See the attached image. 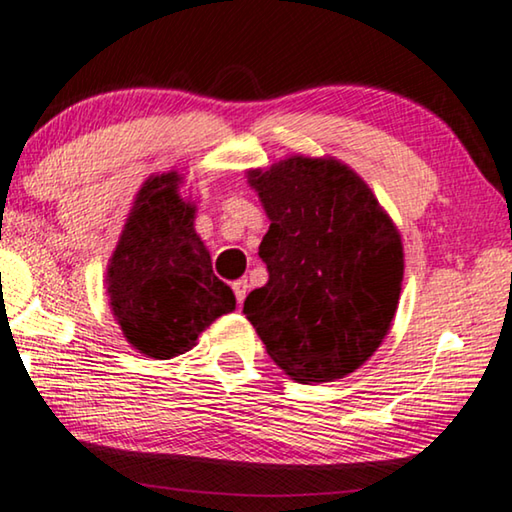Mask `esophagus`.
Returning a JSON list of instances; mask_svg holds the SVG:
<instances>
[{
	"mask_svg": "<svg viewBox=\"0 0 512 512\" xmlns=\"http://www.w3.org/2000/svg\"><path fill=\"white\" fill-rule=\"evenodd\" d=\"M232 289H234L236 301L243 303V299H246V294H248V280H236L234 285H232Z\"/></svg>",
	"mask_w": 512,
	"mask_h": 512,
	"instance_id": "esophagus-1",
	"label": "esophagus"
}]
</instances>
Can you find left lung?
Masks as SVG:
<instances>
[{"label":"left lung","instance_id":"left-lung-1","mask_svg":"<svg viewBox=\"0 0 512 512\" xmlns=\"http://www.w3.org/2000/svg\"><path fill=\"white\" fill-rule=\"evenodd\" d=\"M269 232V280L243 303L266 352L296 381H331L377 352L402 285V243L356 172L338 160L287 158L250 174Z\"/></svg>","mask_w":512,"mask_h":512}]
</instances>
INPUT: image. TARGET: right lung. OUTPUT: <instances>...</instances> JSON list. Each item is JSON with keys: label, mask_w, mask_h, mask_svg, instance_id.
<instances>
[{"label": "right lung", "mask_w": 512, "mask_h": 512, "mask_svg": "<svg viewBox=\"0 0 512 512\" xmlns=\"http://www.w3.org/2000/svg\"><path fill=\"white\" fill-rule=\"evenodd\" d=\"M179 174L144 183L114 250L108 292L126 340L151 358L188 352L213 319L232 312V289L218 280L193 230L195 207L177 193Z\"/></svg>", "instance_id": "right-lung-1"}]
</instances>
